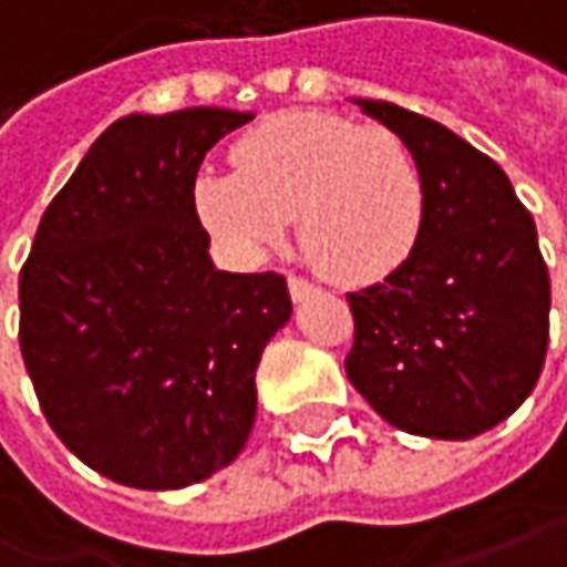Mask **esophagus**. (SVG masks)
Instances as JSON below:
<instances>
[{"label": "esophagus", "instance_id": "obj_1", "mask_svg": "<svg viewBox=\"0 0 567 567\" xmlns=\"http://www.w3.org/2000/svg\"><path fill=\"white\" fill-rule=\"evenodd\" d=\"M320 288L315 282H308V279H301V276H288V295H291V301H305V298H311L317 295Z\"/></svg>", "mask_w": 567, "mask_h": 567}]
</instances>
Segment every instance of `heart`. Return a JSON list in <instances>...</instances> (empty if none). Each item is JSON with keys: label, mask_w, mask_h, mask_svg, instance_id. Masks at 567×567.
I'll use <instances>...</instances> for the list:
<instances>
[{"label": "heart", "mask_w": 567, "mask_h": 567, "mask_svg": "<svg viewBox=\"0 0 567 567\" xmlns=\"http://www.w3.org/2000/svg\"><path fill=\"white\" fill-rule=\"evenodd\" d=\"M192 202L198 220L240 256L282 244L295 220L311 266L343 285L401 269L426 220L423 169L404 137L330 112L262 121L237 141L234 173H202Z\"/></svg>", "instance_id": "1"}]
</instances>
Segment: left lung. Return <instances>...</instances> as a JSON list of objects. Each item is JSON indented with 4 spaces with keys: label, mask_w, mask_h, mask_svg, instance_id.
<instances>
[{
    "label": "left lung",
    "mask_w": 567,
    "mask_h": 567,
    "mask_svg": "<svg viewBox=\"0 0 567 567\" xmlns=\"http://www.w3.org/2000/svg\"><path fill=\"white\" fill-rule=\"evenodd\" d=\"M414 151L426 220L414 256L350 291L347 375L414 436L472 440L514 414L549 347V269L507 173L440 121L355 99Z\"/></svg>",
    "instance_id": "8db88e82"
}]
</instances>
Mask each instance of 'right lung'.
I'll return each instance as SVG.
<instances>
[{"instance_id":"add662e5","label":"right lung","mask_w":567,"mask_h":567,"mask_svg":"<svg viewBox=\"0 0 567 567\" xmlns=\"http://www.w3.org/2000/svg\"><path fill=\"white\" fill-rule=\"evenodd\" d=\"M252 115H127L89 147L18 276V343L51 430L89 468L169 491L237 458L256 365L291 317L279 272H220L195 176Z\"/></svg>"}]
</instances>
